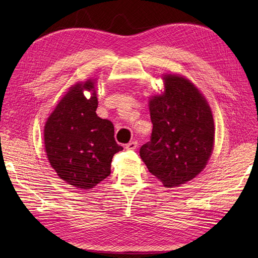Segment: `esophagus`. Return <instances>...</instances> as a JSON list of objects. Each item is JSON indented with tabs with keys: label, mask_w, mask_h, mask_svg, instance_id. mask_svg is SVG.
<instances>
[{
	"label": "esophagus",
	"mask_w": 258,
	"mask_h": 258,
	"mask_svg": "<svg viewBox=\"0 0 258 258\" xmlns=\"http://www.w3.org/2000/svg\"><path fill=\"white\" fill-rule=\"evenodd\" d=\"M136 147H138V142L132 141V142H130L128 144H126L125 149L128 150V151H134V150H136Z\"/></svg>",
	"instance_id": "34e87169"
}]
</instances>
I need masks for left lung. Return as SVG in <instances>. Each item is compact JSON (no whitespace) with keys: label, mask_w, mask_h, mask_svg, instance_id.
I'll return each mask as SVG.
<instances>
[{"label":"left lung","mask_w":258,"mask_h":258,"mask_svg":"<svg viewBox=\"0 0 258 258\" xmlns=\"http://www.w3.org/2000/svg\"><path fill=\"white\" fill-rule=\"evenodd\" d=\"M165 90L150 100L151 141L141 158L166 187L193 179L206 166L215 127L211 107L199 89L183 76H163Z\"/></svg>","instance_id":"8db88e82"}]
</instances>
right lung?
Here are the masks:
<instances>
[{"instance_id":"add662e5","label":"right lung","mask_w":258,"mask_h":258,"mask_svg":"<svg viewBox=\"0 0 258 258\" xmlns=\"http://www.w3.org/2000/svg\"><path fill=\"white\" fill-rule=\"evenodd\" d=\"M84 90L91 92L86 99ZM95 80L73 85L44 126L45 152L58 177L69 185L91 189L111 174L115 153L123 150L114 139L111 120L97 116Z\"/></svg>"}]
</instances>
